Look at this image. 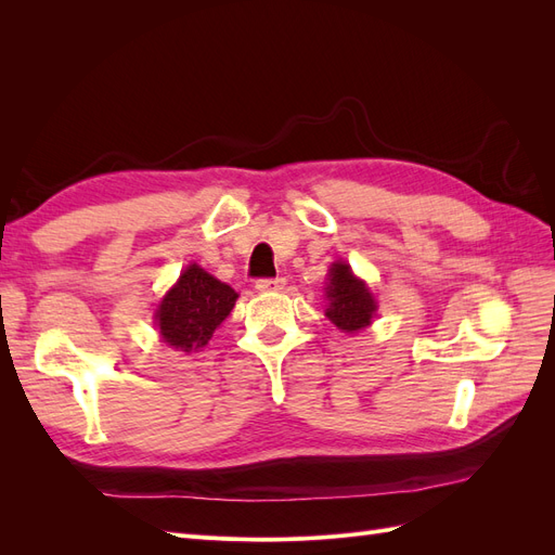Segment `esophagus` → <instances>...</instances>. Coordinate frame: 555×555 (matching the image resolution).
Here are the masks:
<instances>
[{
  "instance_id": "1",
  "label": "esophagus",
  "mask_w": 555,
  "mask_h": 555,
  "mask_svg": "<svg viewBox=\"0 0 555 555\" xmlns=\"http://www.w3.org/2000/svg\"><path fill=\"white\" fill-rule=\"evenodd\" d=\"M284 287V278H261L257 280L259 292H280Z\"/></svg>"
}]
</instances>
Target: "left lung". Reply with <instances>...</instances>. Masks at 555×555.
I'll return each mask as SVG.
<instances>
[{"mask_svg":"<svg viewBox=\"0 0 555 555\" xmlns=\"http://www.w3.org/2000/svg\"><path fill=\"white\" fill-rule=\"evenodd\" d=\"M328 308L326 317L343 331H361L377 310L375 298L365 289V284L351 275V268L347 263H333L331 268V282L326 287Z\"/></svg>","mask_w":555,"mask_h":555,"instance_id":"8db88e82","label":"left lung"}]
</instances>
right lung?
I'll list each match as a JSON object with an SVG mask.
<instances>
[{"label": "right lung", "mask_w": 555, "mask_h": 555, "mask_svg": "<svg viewBox=\"0 0 555 555\" xmlns=\"http://www.w3.org/2000/svg\"><path fill=\"white\" fill-rule=\"evenodd\" d=\"M238 294L192 263L182 271L176 287L164 296L157 310V326L164 343L180 351H196L208 345L236 306Z\"/></svg>", "instance_id": "1"}]
</instances>
